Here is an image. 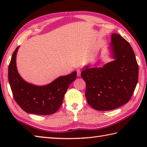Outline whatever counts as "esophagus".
<instances>
[{"instance_id": "obj_1", "label": "esophagus", "mask_w": 147, "mask_h": 147, "mask_svg": "<svg viewBox=\"0 0 147 147\" xmlns=\"http://www.w3.org/2000/svg\"><path fill=\"white\" fill-rule=\"evenodd\" d=\"M76 71H77V75L78 76H81V69H76Z\"/></svg>"}]
</instances>
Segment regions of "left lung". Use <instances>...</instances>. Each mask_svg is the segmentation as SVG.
I'll use <instances>...</instances> for the list:
<instances>
[{"instance_id": "8db88e82", "label": "left lung", "mask_w": 147, "mask_h": 147, "mask_svg": "<svg viewBox=\"0 0 147 147\" xmlns=\"http://www.w3.org/2000/svg\"><path fill=\"white\" fill-rule=\"evenodd\" d=\"M111 51L114 61L103 67H84L88 104L96 111H111L128 102L138 83V65L129 43L112 34Z\"/></svg>"}]
</instances>
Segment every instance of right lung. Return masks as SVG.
I'll list each match as a JSON object with an SVG mask.
<instances>
[{"mask_svg":"<svg viewBox=\"0 0 147 147\" xmlns=\"http://www.w3.org/2000/svg\"><path fill=\"white\" fill-rule=\"evenodd\" d=\"M19 47L12 55L8 69V79L14 98L27 113L49 115L60 108L70 84L76 80V71L59 77L45 86H36L25 82L19 74L16 59Z\"/></svg>","mask_w":147,"mask_h":147,"instance_id":"right-lung-1","label":"right lung"}]
</instances>
